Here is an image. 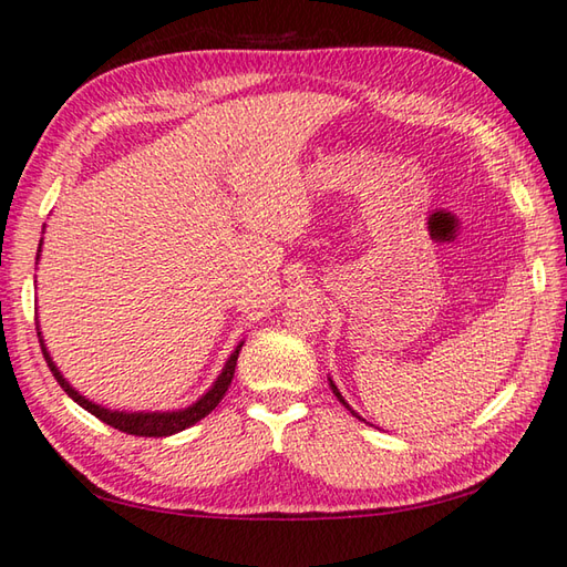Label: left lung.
Returning <instances> with one entry per match:
<instances>
[{
	"label": "left lung",
	"instance_id": "1",
	"mask_svg": "<svg viewBox=\"0 0 567 567\" xmlns=\"http://www.w3.org/2000/svg\"><path fill=\"white\" fill-rule=\"evenodd\" d=\"M330 386H332V394H334V396H338V401L342 403V406H344V409H350V403L342 399V394H340V389H338V386H334V384H332V381H330ZM350 411H352V409H350ZM352 413H354V411H352ZM354 415H357V413H354Z\"/></svg>",
	"mask_w": 567,
	"mask_h": 567
}]
</instances>
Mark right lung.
<instances>
[{"mask_svg": "<svg viewBox=\"0 0 567 567\" xmlns=\"http://www.w3.org/2000/svg\"><path fill=\"white\" fill-rule=\"evenodd\" d=\"M39 251H41V245H39ZM39 342H41V350H43L45 362H49L51 374L55 377V381H58V384H61V389L65 391V394L78 403V406H83L87 413L95 415V419H100L102 423L112 425V429H117L122 433H130V435H142V437H166V435L186 431V429H190V425L198 423L200 419H205V415L210 413L219 401H223L225 391L229 389V384H233L237 357H239L241 344H245V342L237 344L235 352L229 354V360H227V364L223 369V374L217 377L215 384L207 389V394L195 401L193 406L181 409V411H164V413H161V411H154V413H144V411L142 413H126V411H110L105 406H97V403L87 401L85 396H80L78 391L63 379V374L58 372V367L53 364L51 354L45 352V344L41 340V332H39Z\"/></svg>", "mask_w": 567, "mask_h": 567, "instance_id": "1", "label": "right lung"}]
</instances>
